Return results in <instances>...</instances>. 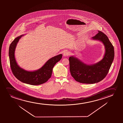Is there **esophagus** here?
Returning a JSON list of instances; mask_svg holds the SVG:
<instances>
[{"mask_svg":"<svg viewBox=\"0 0 123 123\" xmlns=\"http://www.w3.org/2000/svg\"><path fill=\"white\" fill-rule=\"evenodd\" d=\"M69 55H70V53L68 51H65L63 54V55L64 56H68Z\"/></svg>","mask_w":123,"mask_h":123,"instance_id":"1","label":"esophagus"}]
</instances>
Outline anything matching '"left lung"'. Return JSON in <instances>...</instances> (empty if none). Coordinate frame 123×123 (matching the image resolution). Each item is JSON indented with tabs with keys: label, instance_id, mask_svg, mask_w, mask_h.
Here are the masks:
<instances>
[{
	"label": "left lung",
	"instance_id": "obj_1",
	"mask_svg": "<svg viewBox=\"0 0 123 123\" xmlns=\"http://www.w3.org/2000/svg\"><path fill=\"white\" fill-rule=\"evenodd\" d=\"M92 37L94 40L101 41L105 49L104 56L95 64L89 65L74 56L69 58L71 75L78 82L84 84H94L104 79L109 72L114 57V47L108 37L101 31Z\"/></svg>",
	"mask_w": 123,
	"mask_h": 123
}]
</instances>
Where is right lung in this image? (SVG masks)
<instances>
[{"mask_svg":"<svg viewBox=\"0 0 123 123\" xmlns=\"http://www.w3.org/2000/svg\"><path fill=\"white\" fill-rule=\"evenodd\" d=\"M23 35L16 37L10 44L9 56L12 73L17 79L22 82L32 85H38L47 82L51 77L52 69L57 62L61 60L62 55L60 54L49 59L40 69L28 71L20 67L15 57V51L17 43Z\"/></svg>","mask_w":123,"mask_h":123,"instance_id":"add662e5","label":"right lung"}]
</instances>
